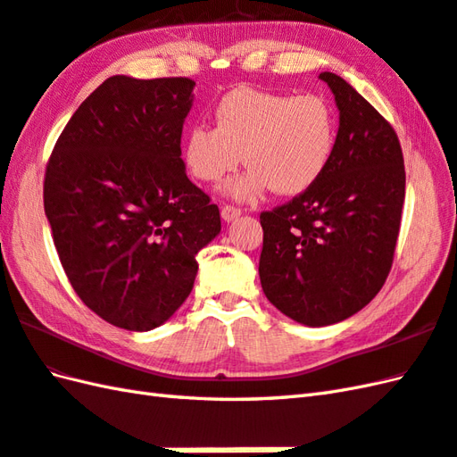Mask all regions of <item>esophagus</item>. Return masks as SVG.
I'll list each match as a JSON object with an SVG mask.
<instances>
[{
	"label": "esophagus",
	"instance_id": "34e87169",
	"mask_svg": "<svg viewBox=\"0 0 457 457\" xmlns=\"http://www.w3.org/2000/svg\"><path fill=\"white\" fill-rule=\"evenodd\" d=\"M242 215V211L238 209V207H232V205H225L220 209V217H222V220H227V222H230V220H235V219H238Z\"/></svg>",
	"mask_w": 457,
	"mask_h": 457
}]
</instances>
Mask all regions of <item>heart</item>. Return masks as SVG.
I'll return each mask as SVG.
<instances>
[{"mask_svg": "<svg viewBox=\"0 0 457 457\" xmlns=\"http://www.w3.org/2000/svg\"><path fill=\"white\" fill-rule=\"evenodd\" d=\"M334 146L337 115L322 96L237 87L217 104L215 129H189L184 160L197 179L215 184L245 158L250 168L225 191L252 201L270 187L279 195L309 189L327 170Z\"/></svg>", "mask_w": 457, "mask_h": 457, "instance_id": "obj_1", "label": "heart"}]
</instances>
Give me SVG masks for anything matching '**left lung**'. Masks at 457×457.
<instances>
[{"mask_svg": "<svg viewBox=\"0 0 457 457\" xmlns=\"http://www.w3.org/2000/svg\"><path fill=\"white\" fill-rule=\"evenodd\" d=\"M340 111L327 170L286 205L263 211L262 289L307 327L361 311L389 276L404 203L397 133L346 79L319 76Z\"/></svg>", "mask_w": 457, "mask_h": 457, "instance_id": "left-lung-1", "label": "left lung"}]
</instances>
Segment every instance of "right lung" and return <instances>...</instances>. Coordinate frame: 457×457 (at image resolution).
<instances>
[{
  "mask_svg": "<svg viewBox=\"0 0 457 457\" xmlns=\"http://www.w3.org/2000/svg\"><path fill=\"white\" fill-rule=\"evenodd\" d=\"M189 78L111 76L76 109L45 174V212L78 297L113 327L146 332L194 289L219 207L191 184L181 129Z\"/></svg>",
  "mask_w": 457,
  "mask_h": 457,
  "instance_id": "1",
  "label": "right lung"
}]
</instances>
